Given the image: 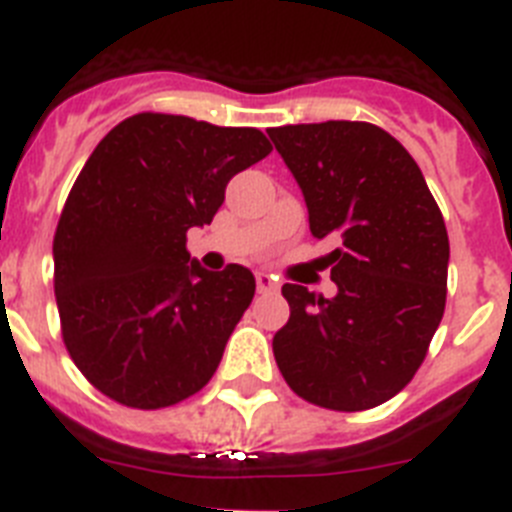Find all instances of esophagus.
Segmentation results:
<instances>
[{
	"mask_svg": "<svg viewBox=\"0 0 512 512\" xmlns=\"http://www.w3.org/2000/svg\"><path fill=\"white\" fill-rule=\"evenodd\" d=\"M256 287H259L261 295H274L279 289V282L266 271H256Z\"/></svg>",
	"mask_w": 512,
	"mask_h": 512,
	"instance_id": "esophagus-1",
	"label": "esophagus"
}]
</instances>
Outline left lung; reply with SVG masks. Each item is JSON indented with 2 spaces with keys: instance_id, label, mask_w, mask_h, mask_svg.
<instances>
[{
  "instance_id": "obj_1",
  "label": "left lung",
  "mask_w": 512,
  "mask_h": 512,
  "mask_svg": "<svg viewBox=\"0 0 512 512\" xmlns=\"http://www.w3.org/2000/svg\"><path fill=\"white\" fill-rule=\"evenodd\" d=\"M269 138L305 194L310 233L338 241L336 297L282 287L289 320L271 343L279 372L320 408H377L415 377L443 318V215L413 156L372 122L284 125Z\"/></svg>"
}]
</instances>
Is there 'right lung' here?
<instances>
[{
  "label": "right lung",
  "instance_id": "obj_1",
  "mask_svg": "<svg viewBox=\"0 0 512 512\" xmlns=\"http://www.w3.org/2000/svg\"><path fill=\"white\" fill-rule=\"evenodd\" d=\"M271 153L256 128L140 112L99 140L53 238L61 336L110 400L169 408L200 392L256 292L246 266L189 261L238 171Z\"/></svg>",
  "mask_w": 512,
  "mask_h": 512
}]
</instances>
